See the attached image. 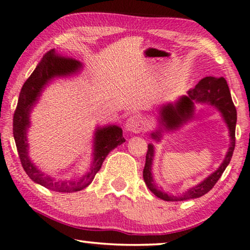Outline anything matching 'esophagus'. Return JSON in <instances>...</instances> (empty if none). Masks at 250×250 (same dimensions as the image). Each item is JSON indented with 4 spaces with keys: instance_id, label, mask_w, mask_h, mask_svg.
Here are the masks:
<instances>
[{
    "instance_id": "obj_1",
    "label": "esophagus",
    "mask_w": 250,
    "mask_h": 250,
    "mask_svg": "<svg viewBox=\"0 0 250 250\" xmlns=\"http://www.w3.org/2000/svg\"><path fill=\"white\" fill-rule=\"evenodd\" d=\"M145 125H146V124H145L144 118L139 114H135V115H131V117L126 120L125 129L126 131L139 133L145 129Z\"/></svg>"
}]
</instances>
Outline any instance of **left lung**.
I'll return each instance as SVG.
<instances>
[{
    "label": "left lung",
    "instance_id": "8db88e82",
    "mask_svg": "<svg viewBox=\"0 0 250 250\" xmlns=\"http://www.w3.org/2000/svg\"><path fill=\"white\" fill-rule=\"evenodd\" d=\"M188 96H183L180 101L176 103V105H167L162 110V117L165 122L167 128L173 129L180 126L188 119L192 118L193 111H194V102H203L210 103L212 105L217 106L225 118L227 125L229 126L230 138V148L225 161L219 167L218 170H215L213 174L206 178L202 183L196 185L195 188H192L188 192L183 193L181 195H172L167 194L159 189L155 185L151 176V162L154 157V147L151 145H148V150L146 154V164L144 168V180L145 183L148 186V188L154 193L159 199L165 201H184L191 200L195 197H200L212 189L215 183L221 177L222 173L228 166V164L231 161L234 146H236V122H237V110L234 107L232 102L231 94H230L228 84L223 77L214 78V77H206L199 82V84L195 87H193L188 92ZM152 137L157 138V133H152Z\"/></svg>",
    "mask_w": 250,
    "mask_h": 250
}]
</instances>
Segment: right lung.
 <instances>
[{
    "instance_id": "right-lung-1",
    "label": "right lung",
    "mask_w": 250,
    "mask_h": 250,
    "mask_svg": "<svg viewBox=\"0 0 250 250\" xmlns=\"http://www.w3.org/2000/svg\"><path fill=\"white\" fill-rule=\"evenodd\" d=\"M82 64L76 59L67 56H62L55 49H50L43 55L42 62H39L31 75L25 81L19 95L18 105L13 115V136L16 140L19 158L28 176L36 183L53 189L56 192L72 193L81 191L91 184L95 174L101 168L104 159L109 152L119 145L124 144L125 139L122 136V130L117 125L99 129L95 133V149L94 161L91 166V170L85 174L78 181L61 182L55 181L49 176H46L36 168L28 157V144L25 131L29 125V112L33 103L37 101L40 92L50 78L54 76L68 75L81 68Z\"/></svg>"
}]
</instances>
